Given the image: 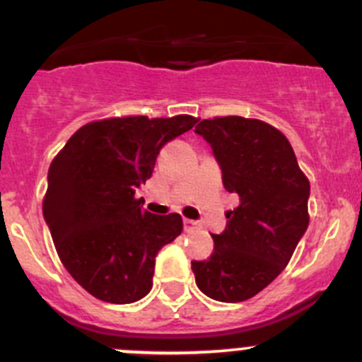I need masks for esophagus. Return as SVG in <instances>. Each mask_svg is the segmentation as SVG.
I'll list each match as a JSON object with an SVG mask.
<instances>
[{
    "label": "esophagus",
    "mask_w": 362,
    "mask_h": 362,
    "mask_svg": "<svg viewBox=\"0 0 362 362\" xmlns=\"http://www.w3.org/2000/svg\"><path fill=\"white\" fill-rule=\"evenodd\" d=\"M183 226H185V230L197 229V222H195V220H190V218H185Z\"/></svg>",
    "instance_id": "34e87169"
}]
</instances>
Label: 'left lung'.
<instances>
[{
    "instance_id": "8db88e82",
    "label": "left lung",
    "mask_w": 362,
    "mask_h": 362,
    "mask_svg": "<svg viewBox=\"0 0 362 362\" xmlns=\"http://www.w3.org/2000/svg\"><path fill=\"white\" fill-rule=\"evenodd\" d=\"M195 133L211 146L223 188L238 194L213 254L192 261L199 290L243 302L267 288L291 259L309 226V181L288 139L270 124L229 115L204 119Z\"/></svg>"
}]
</instances>
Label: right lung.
Returning a JSON list of instances; mask_svg holds the SVG:
<instances>
[{
  "mask_svg": "<svg viewBox=\"0 0 362 362\" xmlns=\"http://www.w3.org/2000/svg\"><path fill=\"white\" fill-rule=\"evenodd\" d=\"M195 122L192 115L95 120L51 161L44 218L64 267L99 300L132 304L153 288L158 250L181 235L183 218L144 211L135 190L153 175L161 147Z\"/></svg>",
  "mask_w": 362,
  "mask_h": 362,
  "instance_id": "1",
  "label": "right lung"
}]
</instances>
